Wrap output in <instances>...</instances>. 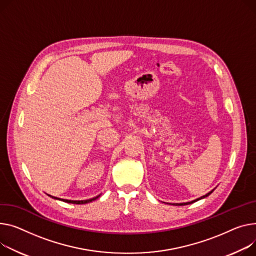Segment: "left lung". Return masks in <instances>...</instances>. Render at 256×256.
<instances>
[{"mask_svg": "<svg viewBox=\"0 0 256 256\" xmlns=\"http://www.w3.org/2000/svg\"><path fill=\"white\" fill-rule=\"evenodd\" d=\"M213 192H214V190H212L211 192H208V194H206L205 196H200V198H196V200H192V202H180V204H171V205H174V206H184V205H190V204H192V202H196V200H202V198H207V196H210Z\"/></svg>", "mask_w": 256, "mask_h": 256, "instance_id": "1", "label": "left lung"}]
</instances>
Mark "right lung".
Returning a JSON list of instances; mask_svg holds the SVG:
<instances>
[{"label":"right lung","mask_w":256,"mask_h":256,"mask_svg":"<svg viewBox=\"0 0 256 256\" xmlns=\"http://www.w3.org/2000/svg\"><path fill=\"white\" fill-rule=\"evenodd\" d=\"M50 198H56V200H62V202H69V204H77V205H82V204H88V202H92V200H96L98 196H100V194H98V196H94V198H90V200H64V198H56V196H50V194H48Z\"/></svg>","instance_id":"obj_1"}]
</instances>
